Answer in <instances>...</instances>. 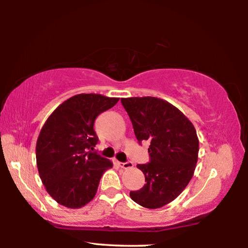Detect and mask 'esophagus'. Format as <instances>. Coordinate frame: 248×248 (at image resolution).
Returning <instances> with one entry per match:
<instances>
[{"mask_svg":"<svg viewBox=\"0 0 248 248\" xmlns=\"http://www.w3.org/2000/svg\"><path fill=\"white\" fill-rule=\"evenodd\" d=\"M117 164H118L121 169H131V167L133 166L132 162H124V163H121V162H117Z\"/></svg>","mask_w":248,"mask_h":248,"instance_id":"1","label":"esophagus"}]
</instances>
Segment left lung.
I'll use <instances>...</instances> for the list:
<instances>
[{"label":"left lung","instance_id":"8db88e82","mask_svg":"<svg viewBox=\"0 0 248 248\" xmlns=\"http://www.w3.org/2000/svg\"><path fill=\"white\" fill-rule=\"evenodd\" d=\"M138 141H150L148 164L137 167L145 176L141 189L130 191L138 204L162 208L182 194L194 176L198 161L199 140L190 120L164 99L121 98Z\"/></svg>","mask_w":248,"mask_h":248}]
</instances>
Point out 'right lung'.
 <instances>
[{
	"label": "right lung",
	"instance_id": "obj_1",
	"mask_svg": "<svg viewBox=\"0 0 248 248\" xmlns=\"http://www.w3.org/2000/svg\"><path fill=\"white\" fill-rule=\"evenodd\" d=\"M119 98L78 94L58 106L41 128L36 161L46 190L66 208H82L94 198L109 159L94 153L95 119Z\"/></svg>",
	"mask_w": 248,
	"mask_h": 248
}]
</instances>
